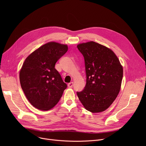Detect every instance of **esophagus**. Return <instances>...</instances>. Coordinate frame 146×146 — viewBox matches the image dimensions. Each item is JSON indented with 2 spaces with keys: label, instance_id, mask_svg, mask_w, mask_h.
I'll return each mask as SVG.
<instances>
[{
  "label": "esophagus",
  "instance_id": "1",
  "mask_svg": "<svg viewBox=\"0 0 146 146\" xmlns=\"http://www.w3.org/2000/svg\"><path fill=\"white\" fill-rule=\"evenodd\" d=\"M73 86V82H70L68 84V88H72Z\"/></svg>",
  "mask_w": 146,
  "mask_h": 146
}]
</instances>
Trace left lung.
<instances>
[{"mask_svg": "<svg viewBox=\"0 0 146 146\" xmlns=\"http://www.w3.org/2000/svg\"><path fill=\"white\" fill-rule=\"evenodd\" d=\"M77 47L85 60L86 75V86L77 92L78 96L88 111L102 112L119 92L123 68L115 53L101 44L90 41Z\"/></svg>", "mask_w": 146, "mask_h": 146, "instance_id": "left-lung-1", "label": "left lung"}]
</instances>
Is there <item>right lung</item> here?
<instances>
[{"label":"right lung","instance_id":"add662e5","mask_svg":"<svg viewBox=\"0 0 146 146\" xmlns=\"http://www.w3.org/2000/svg\"><path fill=\"white\" fill-rule=\"evenodd\" d=\"M67 50V45L50 42L32 52L23 63L19 73L21 86L35 108L48 111L62 96L67 85L55 64Z\"/></svg>","mask_w":146,"mask_h":146}]
</instances>
